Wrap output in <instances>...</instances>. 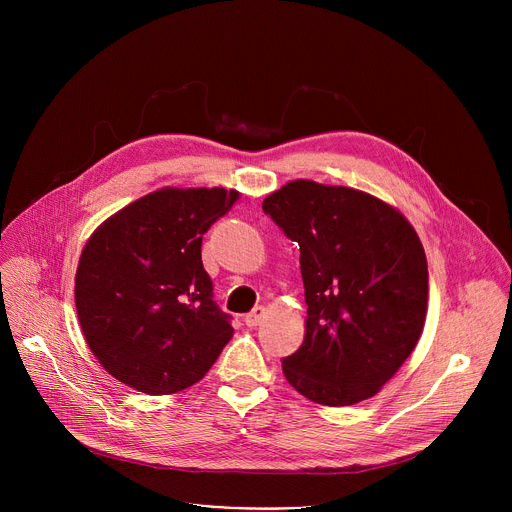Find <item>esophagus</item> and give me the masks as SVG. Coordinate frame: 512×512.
<instances>
[{
  "mask_svg": "<svg viewBox=\"0 0 512 512\" xmlns=\"http://www.w3.org/2000/svg\"><path fill=\"white\" fill-rule=\"evenodd\" d=\"M263 318H265V308H263V306H257V308H253V312H249V314L245 316V324H247L249 328H255V326L261 324Z\"/></svg>",
  "mask_w": 512,
  "mask_h": 512,
  "instance_id": "esophagus-1",
  "label": "esophagus"
}]
</instances>
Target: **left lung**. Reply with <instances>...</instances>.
I'll return each mask as SVG.
<instances>
[{
  "label": "left lung",
  "instance_id": "8db88e82",
  "mask_svg": "<svg viewBox=\"0 0 512 512\" xmlns=\"http://www.w3.org/2000/svg\"><path fill=\"white\" fill-rule=\"evenodd\" d=\"M300 245L308 304L302 346L283 375L314 403L369 399L413 352L427 314V259L407 218L348 186L291 180L263 200Z\"/></svg>",
  "mask_w": 512,
  "mask_h": 512
}]
</instances>
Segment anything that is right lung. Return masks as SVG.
Segmentation results:
<instances>
[{"label": "right lung", "instance_id": "1", "mask_svg": "<svg viewBox=\"0 0 512 512\" xmlns=\"http://www.w3.org/2000/svg\"><path fill=\"white\" fill-rule=\"evenodd\" d=\"M239 200L225 188H162L89 237L75 277L85 340L103 369L148 395L198 383L233 338L202 267V235Z\"/></svg>", "mask_w": 512, "mask_h": 512}]
</instances>
